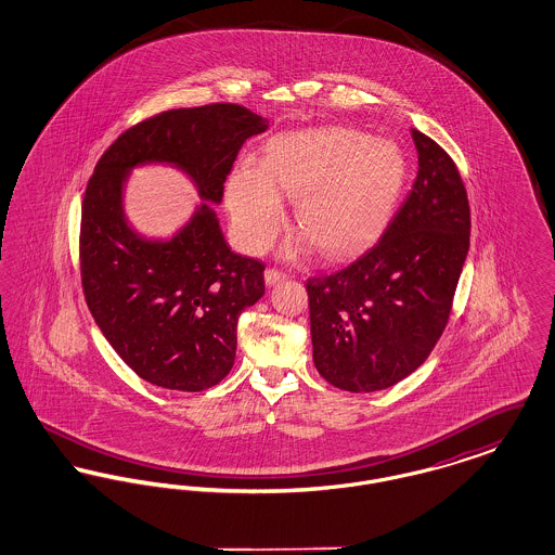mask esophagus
<instances>
[{
  "label": "esophagus",
  "mask_w": 555,
  "mask_h": 555,
  "mask_svg": "<svg viewBox=\"0 0 555 555\" xmlns=\"http://www.w3.org/2000/svg\"><path fill=\"white\" fill-rule=\"evenodd\" d=\"M285 279H287L285 272H281V270H276V268H266L264 281L268 287H272V285H276V283H281V281H285Z\"/></svg>",
  "instance_id": "1"
}]
</instances>
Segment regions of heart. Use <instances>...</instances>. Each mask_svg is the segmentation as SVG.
<instances>
[{"instance_id":"heart-1","label":"heart","mask_w":555,"mask_h":555,"mask_svg":"<svg viewBox=\"0 0 555 555\" xmlns=\"http://www.w3.org/2000/svg\"><path fill=\"white\" fill-rule=\"evenodd\" d=\"M403 159L396 147L349 129L293 132L268 147L264 166L243 159L227 185V206L238 245L262 254L285 220L283 197H295L285 256L312 245L344 256L372 235L396 199Z\"/></svg>"}]
</instances>
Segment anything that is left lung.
<instances>
[{
  "label": "left lung",
  "mask_w": 555,
  "mask_h": 555,
  "mask_svg": "<svg viewBox=\"0 0 555 555\" xmlns=\"http://www.w3.org/2000/svg\"><path fill=\"white\" fill-rule=\"evenodd\" d=\"M416 181L380 238L351 264L308 279L314 366L333 387H393L441 339L470 247L466 186L448 152L412 129Z\"/></svg>",
  "instance_id": "1"
}]
</instances>
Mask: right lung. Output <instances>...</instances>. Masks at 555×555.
Listing matches in <instances>:
<instances>
[{
	"label": "right lung",
	"mask_w": 555,
	"mask_h": 555,
	"mask_svg": "<svg viewBox=\"0 0 555 555\" xmlns=\"http://www.w3.org/2000/svg\"><path fill=\"white\" fill-rule=\"evenodd\" d=\"M268 120L237 104L179 107L122 132L98 162L80 211V281L107 344L143 380L172 391L218 385L235 362L241 312L264 295V264L233 254L216 211L241 145ZM172 163L205 204L168 242L139 238L121 210L134 165Z\"/></svg>",
	"instance_id": "add662e5"
}]
</instances>
